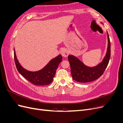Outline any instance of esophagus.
Masks as SVG:
<instances>
[{"label": "esophagus", "mask_w": 123, "mask_h": 123, "mask_svg": "<svg viewBox=\"0 0 123 123\" xmlns=\"http://www.w3.org/2000/svg\"><path fill=\"white\" fill-rule=\"evenodd\" d=\"M61 54L63 57H67L68 55V51L66 49H62L61 50Z\"/></svg>", "instance_id": "esophagus-1"}]
</instances>
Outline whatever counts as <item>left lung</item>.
Here are the masks:
<instances>
[{
    "label": "left lung",
    "mask_w": 123,
    "mask_h": 123,
    "mask_svg": "<svg viewBox=\"0 0 123 123\" xmlns=\"http://www.w3.org/2000/svg\"><path fill=\"white\" fill-rule=\"evenodd\" d=\"M107 34L108 44L107 53L103 62L98 66L92 68L89 67L74 56H68L71 72L74 80L80 83H88L97 80L103 75L110 58V42L109 35L108 33Z\"/></svg>",
    "instance_id": "left-lung-1"
}]
</instances>
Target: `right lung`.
Instances as JSON below:
<instances>
[{
  "label": "right lung",
  "instance_id": "right-lung-1",
  "mask_svg": "<svg viewBox=\"0 0 123 123\" xmlns=\"http://www.w3.org/2000/svg\"><path fill=\"white\" fill-rule=\"evenodd\" d=\"M14 56L18 71L26 80L37 86L48 85L52 82L56 73V70L62 59V55L60 54L51 60L42 70L36 72H31L25 69L21 66L16 58L15 50Z\"/></svg>",
  "mask_w": 123,
  "mask_h": 123
}]
</instances>
